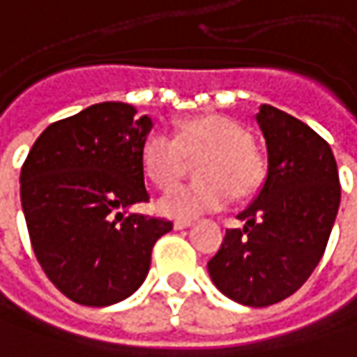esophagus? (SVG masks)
I'll use <instances>...</instances> for the list:
<instances>
[{
  "mask_svg": "<svg viewBox=\"0 0 357 357\" xmlns=\"http://www.w3.org/2000/svg\"><path fill=\"white\" fill-rule=\"evenodd\" d=\"M192 226V222L190 220H176L174 222V228L176 230H183V228H190Z\"/></svg>",
  "mask_w": 357,
  "mask_h": 357,
  "instance_id": "esophagus-1",
  "label": "esophagus"
}]
</instances>
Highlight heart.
Masks as SVG:
<instances>
[{
  "mask_svg": "<svg viewBox=\"0 0 357 357\" xmlns=\"http://www.w3.org/2000/svg\"><path fill=\"white\" fill-rule=\"evenodd\" d=\"M206 153L199 161L196 183H181L155 202L159 214L194 220L222 210L230 194L252 196L264 179V158L252 145L250 131L236 119L224 115L192 116L179 125L176 139L151 131L141 145V169L158 188H169L181 176L185 158Z\"/></svg>",
  "mask_w": 357,
  "mask_h": 357,
  "instance_id": "heart-1",
  "label": "heart"
}]
</instances>
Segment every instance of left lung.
<instances>
[{"instance_id":"left-lung-1","label":"left lung","mask_w":357,"mask_h":357,"mask_svg":"<svg viewBox=\"0 0 357 357\" xmlns=\"http://www.w3.org/2000/svg\"><path fill=\"white\" fill-rule=\"evenodd\" d=\"M266 143V178L226 230L208 262L212 283L246 307H268L293 295L324 257L340 208V176L331 147L309 125L271 105L257 113Z\"/></svg>"}]
</instances>
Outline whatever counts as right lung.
Masks as SVG:
<instances>
[{"label": "right lung", "instance_id": "add662e5", "mask_svg": "<svg viewBox=\"0 0 357 357\" xmlns=\"http://www.w3.org/2000/svg\"><path fill=\"white\" fill-rule=\"evenodd\" d=\"M153 121L127 102H98L46 127L20 176L36 259L68 299L107 307L143 284L153 244L174 226L127 214L147 202L141 145Z\"/></svg>", "mask_w": 357, "mask_h": 357}]
</instances>
